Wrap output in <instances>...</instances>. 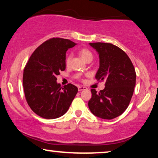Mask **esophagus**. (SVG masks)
<instances>
[{"mask_svg":"<svg viewBox=\"0 0 158 158\" xmlns=\"http://www.w3.org/2000/svg\"><path fill=\"white\" fill-rule=\"evenodd\" d=\"M86 89H87V88L85 87V86H78V90H79V91H82V90H86Z\"/></svg>","mask_w":158,"mask_h":158,"instance_id":"34e87169","label":"esophagus"}]
</instances>
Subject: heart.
Returning a JSON list of instances; mask_svg holds the SVG:
<instances>
[{
	"mask_svg": "<svg viewBox=\"0 0 158 158\" xmlns=\"http://www.w3.org/2000/svg\"><path fill=\"white\" fill-rule=\"evenodd\" d=\"M80 55L82 57V58L85 60V61H87L88 60H92L93 59V55L91 52L88 50L87 49H82L81 51H80ZM71 59H72V55L70 54L67 56L66 60H65V63L67 65H68L70 63Z\"/></svg>",
	"mask_w": 158,
	"mask_h": 158,
	"instance_id": "heart-1",
	"label": "heart"
}]
</instances>
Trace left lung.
Returning a JSON list of instances; mask_svg holds the SVG:
<instances>
[{
    "mask_svg": "<svg viewBox=\"0 0 158 158\" xmlns=\"http://www.w3.org/2000/svg\"><path fill=\"white\" fill-rule=\"evenodd\" d=\"M99 55V68L96 74L98 81H105V88L97 93L91 89L88 107L94 115L112 119L124 113L132 97L136 73L128 55L110 43H89Z\"/></svg>",
    "mask_w": 158,
    "mask_h": 158,
    "instance_id": "obj_1",
    "label": "left lung"
}]
</instances>
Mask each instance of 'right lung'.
Wrapping results in <instances>:
<instances>
[{
	"label": "right lung",
	"instance_id": "obj_1",
	"mask_svg": "<svg viewBox=\"0 0 158 158\" xmlns=\"http://www.w3.org/2000/svg\"><path fill=\"white\" fill-rule=\"evenodd\" d=\"M75 44L67 39H50L34 50L26 64L23 75L26 100L41 117L53 119L64 115L76 96V86L70 83L61 87L57 83L60 72L65 70L66 52Z\"/></svg>",
	"mask_w": 158,
	"mask_h": 158
}]
</instances>
